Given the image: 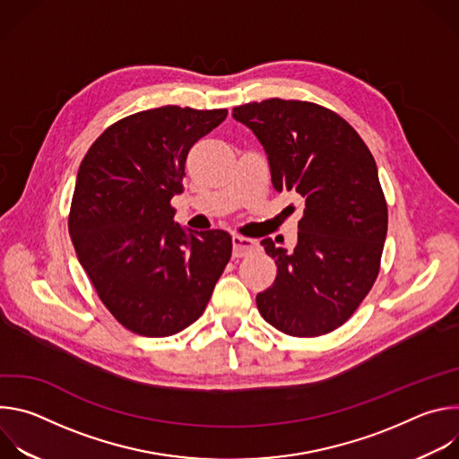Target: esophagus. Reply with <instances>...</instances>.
Instances as JSON below:
<instances>
[{
  "label": "esophagus",
  "mask_w": 459,
  "mask_h": 459,
  "mask_svg": "<svg viewBox=\"0 0 459 459\" xmlns=\"http://www.w3.org/2000/svg\"><path fill=\"white\" fill-rule=\"evenodd\" d=\"M254 248H255V241L254 239L239 236V234L232 236V254H234V257H243L248 252H252Z\"/></svg>",
  "instance_id": "esophagus-1"
}]
</instances>
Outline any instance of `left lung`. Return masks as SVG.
Wrapping results in <instances>:
<instances>
[{
	"instance_id": "8db88e82",
	"label": "left lung",
	"mask_w": 459,
	"mask_h": 459,
	"mask_svg": "<svg viewBox=\"0 0 459 459\" xmlns=\"http://www.w3.org/2000/svg\"><path fill=\"white\" fill-rule=\"evenodd\" d=\"M264 147L273 186L303 198L292 250L261 245L278 276L255 296L257 310L289 336L333 333L372 289L386 238V204L376 161L336 112L307 101L265 100L232 108Z\"/></svg>"
}]
</instances>
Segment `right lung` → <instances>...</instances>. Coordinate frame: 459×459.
Instances as JSON below:
<instances>
[{
  "mask_svg": "<svg viewBox=\"0 0 459 459\" xmlns=\"http://www.w3.org/2000/svg\"><path fill=\"white\" fill-rule=\"evenodd\" d=\"M225 117V108L176 105L136 112L108 126L80 165L71 239L100 299L136 334L186 329L229 264V232L183 229L170 207L190 147Z\"/></svg>",
  "mask_w": 459,
  "mask_h": 459,
  "instance_id": "obj_1",
  "label": "right lung"
}]
</instances>
